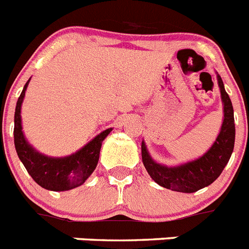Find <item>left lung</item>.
Masks as SVG:
<instances>
[{
    "label": "left lung",
    "mask_w": 249,
    "mask_h": 249,
    "mask_svg": "<svg viewBox=\"0 0 249 249\" xmlns=\"http://www.w3.org/2000/svg\"><path fill=\"white\" fill-rule=\"evenodd\" d=\"M218 78V86L221 89L222 101H223L224 118L218 137L206 155L198 160L184 163L178 167H166L156 163L148 155L146 144L142 142V160L147 172L156 183L164 187L167 190L177 191L183 193H193L211 183L219 177L223 168L230 160L234 147L236 127H234V116L233 106L230 96L224 89L221 76Z\"/></svg>",
    "instance_id": "8db88e82"
}]
</instances>
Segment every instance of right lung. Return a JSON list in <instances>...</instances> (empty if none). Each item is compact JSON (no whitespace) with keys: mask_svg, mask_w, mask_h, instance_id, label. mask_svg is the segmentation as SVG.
I'll return each mask as SVG.
<instances>
[{"mask_svg":"<svg viewBox=\"0 0 249 249\" xmlns=\"http://www.w3.org/2000/svg\"><path fill=\"white\" fill-rule=\"evenodd\" d=\"M30 82V81H28ZM28 82L18 97L15 111V147L18 158L37 184L50 191H68L81 186L92 175L100 158L102 141L112 128L106 129L74 155L63 158H51L35 151L25 140L21 126V105Z\"/></svg>","mask_w":249,"mask_h":249,"instance_id":"1","label":"right lung"}]
</instances>
